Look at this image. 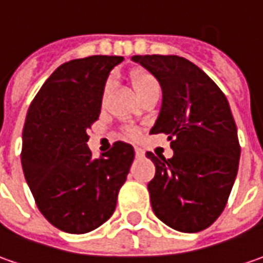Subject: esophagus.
<instances>
[{"label":"esophagus","instance_id":"1","mask_svg":"<svg viewBox=\"0 0 263 263\" xmlns=\"http://www.w3.org/2000/svg\"><path fill=\"white\" fill-rule=\"evenodd\" d=\"M135 156H137V157H143L144 152H143V150H141V148L135 147Z\"/></svg>","mask_w":263,"mask_h":263}]
</instances>
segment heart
<instances>
[{
    "instance_id": "b5f03b06",
    "label": "heart",
    "mask_w": 263,
    "mask_h": 263,
    "mask_svg": "<svg viewBox=\"0 0 263 263\" xmlns=\"http://www.w3.org/2000/svg\"><path fill=\"white\" fill-rule=\"evenodd\" d=\"M132 86H134V89H135V92H137L138 97H141L143 94L152 91V89H159L157 81L154 79L152 74L144 73V72H135V73L132 74ZM110 88H111V82L109 81V82L106 84L104 96L109 92ZM128 135H129V137H137V135H138V131H135V129H128Z\"/></svg>"
}]
</instances>
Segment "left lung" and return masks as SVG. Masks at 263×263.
<instances>
[{"label":"left lung","mask_w":263,"mask_h":263,"mask_svg":"<svg viewBox=\"0 0 263 263\" xmlns=\"http://www.w3.org/2000/svg\"><path fill=\"white\" fill-rule=\"evenodd\" d=\"M157 79L162 106L150 134L163 132L174 156L147 152L154 215L181 233H199L218 219L234 185L240 144L228 100L200 67L179 55H132Z\"/></svg>","instance_id":"1"}]
</instances>
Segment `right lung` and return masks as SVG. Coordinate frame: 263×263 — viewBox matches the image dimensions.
Wrapping results in <instances>:
<instances>
[{
    "label": "right lung",
    "mask_w": 263,
    "mask_h": 263,
    "mask_svg": "<svg viewBox=\"0 0 263 263\" xmlns=\"http://www.w3.org/2000/svg\"><path fill=\"white\" fill-rule=\"evenodd\" d=\"M119 55H91L59 66L29 107L22 166L45 219L69 234L106 222L134 162V147L118 141L103 157L88 148V129L98 119L110 72Z\"/></svg>",
    "instance_id": "right-lung-1"
}]
</instances>
